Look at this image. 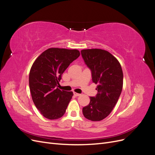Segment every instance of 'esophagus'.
I'll list each match as a JSON object with an SVG mask.
<instances>
[{
	"instance_id": "1",
	"label": "esophagus",
	"mask_w": 155,
	"mask_h": 155,
	"mask_svg": "<svg viewBox=\"0 0 155 155\" xmlns=\"http://www.w3.org/2000/svg\"><path fill=\"white\" fill-rule=\"evenodd\" d=\"M74 95L76 96H79L81 94H78V93H77V92H74Z\"/></svg>"
}]
</instances>
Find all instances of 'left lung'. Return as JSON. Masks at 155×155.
Returning <instances> with one entry per match:
<instances>
[{
	"label": "left lung",
	"instance_id": "8db88e82",
	"mask_svg": "<svg viewBox=\"0 0 155 155\" xmlns=\"http://www.w3.org/2000/svg\"><path fill=\"white\" fill-rule=\"evenodd\" d=\"M81 53L91 70L92 81L97 84V95L90 97L83 114L89 120L101 121L110 114L118 102L123 88L122 68L118 60L107 50L85 49Z\"/></svg>",
	"mask_w": 155,
	"mask_h": 155
}]
</instances>
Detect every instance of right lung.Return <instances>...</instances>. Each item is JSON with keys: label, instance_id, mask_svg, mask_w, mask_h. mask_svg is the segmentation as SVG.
<instances>
[{"label": "right lung", "instance_id": "right-lung-1", "mask_svg": "<svg viewBox=\"0 0 155 155\" xmlns=\"http://www.w3.org/2000/svg\"><path fill=\"white\" fill-rule=\"evenodd\" d=\"M79 55L76 49L50 48L33 63L29 74L32 100L46 118L59 119L65 113L73 92L61 91L57 86L65 70Z\"/></svg>", "mask_w": 155, "mask_h": 155}]
</instances>
